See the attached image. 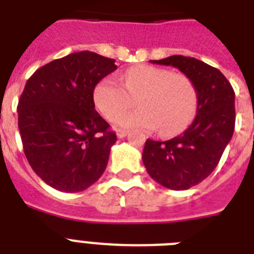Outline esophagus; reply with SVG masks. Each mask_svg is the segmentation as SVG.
Instances as JSON below:
<instances>
[{
    "mask_svg": "<svg viewBox=\"0 0 254 254\" xmlns=\"http://www.w3.org/2000/svg\"><path fill=\"white\" fill-rule=\"evenodd\" d=\"M127 130H125V129H119L117 130V137L119 138H124V137H127Z\"/></svg>",
    "mask_w": 254,
    "mask_h": 254,
    "instance_id": "34e87169",
    "label": "esophagus"
}]
</instances>
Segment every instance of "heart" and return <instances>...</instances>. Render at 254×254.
<instances>
[{"instance_id":"1","label":"heart","mask_w":254,"mask_h":254,"mask_svg":"<svg viewBox=\"0 0 254 254\" xmlns=\"http://www.w3.org/2000/svg\"><path fill=\"white\" fill-rule=\"evenodd\" d=\"M123 84L105 77L97 83L93 100L100 113L113 121L134 105L138 109L123 116L120 127L158 129L170 137L181 133L196 111V91L183 75L154 65H134L121 76Z\"/></svg>"}]
</instances>
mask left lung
Instances as JSON below:
<instances>
[{
  "label": "left lung",
  "mask_w": 254,
  "mask_h": 254,
  "mask_svg": "<svg viewBox=\"0 0 254 254\" xmlns=\"http://www.w3.org/2000/svg\"><path fill=\"white\" fill-rule=\"evenodd\" d=\"M154 64L173 65L196 91V117L182 134L169 141L147 139L143 165L157 183L171 190H187L212 173L235 130V91L227 77L195 58L173 55Z\"/></svg>",
  "instance_id": "obj_1"
}]
</instances>
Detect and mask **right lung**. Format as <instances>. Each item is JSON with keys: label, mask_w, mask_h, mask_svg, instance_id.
I'll return each mask as SVG.
<instances>
[{"label": "right lung", "mask_w": 254, "mask_h": 254, "mask_svg": "<svg viewBox=\"0 0 254 254\" xmlns=\"http://www.w3.org/2000/svg\"><path fill=\"white\" fill-rule=\"evenodd\" d=\"M115 62L73 53L38 68L26 83L17 108L23 151L54 189L79 192L105 171L117 137L96 112L93 91L117 68Z\"/></svg>", "instance_id": "right-lung-1"}]
</instances>
